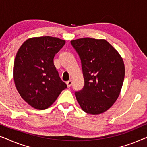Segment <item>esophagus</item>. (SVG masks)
Returning <instances> with one entry per match:
<instances>
[{"label": "esophagus", "instance_id": "1", "mask_svg": "<svg viewBox=\"0 0 147 147\" xmlns=\"http://www.w3.org/2000/svg\"><path fill=\"white\" fill-rule=\"evenodd\" d=\"M66 84H67V86L68 88L71 87V86L72 84V81H71V80H69V81H67V82H66Z\"/></svg>", "mask_w": 147, "mask_h": 147}]
</instances>
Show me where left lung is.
Here are the masks:
<instances>
[{"mask_svg":"<svg viewBox=\"0 0 147 147\" xmlns=\"http://www.w3.org/2000/svg\"><path fill=\"white\" fill-rule=\"evenodd\" d=\"M82 63L84 86L75 92L84 112L99 114L116 101L124 79V61L118 52L104 39L82 38L71 41Z\"/></svg>","mask_w":147,"mask_h":147,"instance_id":"obj_1","label":"left lung"}]
</instances>
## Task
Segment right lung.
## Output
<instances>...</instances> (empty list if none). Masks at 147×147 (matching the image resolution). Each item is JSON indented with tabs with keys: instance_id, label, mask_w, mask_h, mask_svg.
I'll use <instances>...</instances> for the list:
<instances>
[{
	"instance_id": "add662e5",
	"label": "right lung",
	"mask_w": 147,
	"mask_h": 147,
	"mask_svg": "<svg viewBox=\"0 0 147 147\" xmlns=\"http://www.w3.org/2000/svg\"><path fill=\"white\" fill-rule=\"evenodd\" d=\"M65 43L64 40L49 36L33 37L18 50L13 69L16 88L35 109H47L67 88L53 63L54 56Z\"/></svg>"
}]
</instances>
